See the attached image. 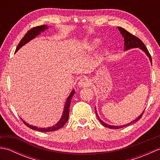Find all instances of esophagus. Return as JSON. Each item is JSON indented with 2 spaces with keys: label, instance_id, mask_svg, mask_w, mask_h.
<instances>
[{
  "label": "esophagus",
  "instance_id": "esophagus-1",
  "mask_svg": "<svg viewBox=\"0 0 160 160\" xmlns=\"http://www.w3.org/2000/svg\"><path fill=\"white\" fill-rule=\"evenodd\" d=\"M91 82L89 79H88L87 77H82L80 78L79 82H78V84L80 87H85V86H89L91 85Z\"/></svg>",
  "mask_w": 160,
  "mask_h": 160
}]
</instances>
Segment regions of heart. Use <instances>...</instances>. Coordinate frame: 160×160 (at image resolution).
<instances>
[{
	"mask_svg": "<svg viewBox=\"0 0 160 160\" xmlns=\"http://www.w3.org/2000/svg\"><path fill=\"white\" fill-rule=\"evenodd\" d=\"M100 42H100V40L99 39H98V38L94 39L93 41L91 42V45L89 46V48L91 49H95L98 48V46L100 45Z\"/></svg>",
	"mask_w": 160,
	"mask_h": 160,
	"instance_id": "obj_1",
	"label": "heart"
}]
</instances>
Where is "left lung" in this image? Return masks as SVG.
<instances>
[{
	"mask_svg": "<svg viewBox=\"0 0 160 160\" xmlns=\"http://www.w3.org/2000/svg\"><path fill=\"white\" fill-rule=\"evenodd\" d=\"M118 29H119V31L120 32L121 34L122 35V37L124 38V51H127L128 49H133V48H139L142 51H143V52L146 53V55H147L149 60H150L152 64V58H151V56L150 55V53H149L147 49V47L144 45V44L142 42V40L140 39H139L138 37L135 36L133 35H132L131 33H129L128 32H127V30L124 29V28H120V27H118ZM95 109H96V114L97 115V117L98 118V120L101 122V124H102L103 126H104L105 127H107V128H113V129H118V128H123L125 127H127V126H129L131 124H132L135 123V122H137L140 119L142 118V115H143L144 111L142 112V113L140 114V116H138L135 120H132V122H129V123L127 124H124V125H122V126H113V125H109L107 123H105L102 120H101V119H100L99 115H98V113L96 111V108H95Z\"/></svg>",
	"mask_w": 160,
	"mask_h": 160,
	"instance_id": "left-lung-1",
	"label": "left lung"
}]
</instances>
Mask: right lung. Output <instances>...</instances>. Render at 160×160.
Masks as SVG:
<instances>
[{
  "instance_id": "obj_1",
  "label": "right lung",
  "mask_w": 160,
  "mask_h": 160,
  "mask_svg": "<svg viewBox=\"0 0 160 160\" xmlns=\"http://www.w3.org/2000/svg\"><path fill=\"white\" fill-rule=\"evenodd\" d=\"M48 29V26L47 25H41V26H38V27H36V28H33V29H31L27 32L25 36L23 37L22 40H20V42L18 45L16 47V52H18V51L20 49V48H21L22 46H24L28 42H29L30 40H33V38H35L37 36H38L40 34V33L45 32L46 29ZM75 93V90L73 89L71 91V93L69 94V96H68L67 99L65 102V104H64V110H63V113L62 116H61V118L60 119V120L57 122V123L52 126V127H46V128H40V127H35V126H32L30 125L28 123H27L26 122L24 121L22 119L21 120L23 121L24 124H25L27 127H28L29 128L33 129L34 131H38L40 132H51V131H57L58 129L62 128L63 126L65 124L66 122H67L68 119H69V107H70V104H71V98H73V96Z\"/></svg>"
}]
</instances>
